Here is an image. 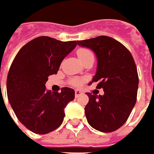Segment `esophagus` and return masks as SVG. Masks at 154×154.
<instances>
[{
  "mask_svg": "<svg viewBox=\"0 0 154 154\" xmlns=\"http://www.w3.org/2000/svg\"><path fill=\"white\" fill-rule=\"evenodd\" d=\"M81 94H83V93H82L80 90H76V91H75V96H76V97L80 96Z\"/></svg>",
  "mask_w": 154,
  "mask_h": 154,
  "instance_id": "1",
  "label": "esophagus"
}]
</instances>
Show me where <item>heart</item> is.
<instances>
[{
    "instance_id": "1",
    "label": "heart",
    "mask_w": 154,
    "mask_h": 154,
    "mask_svg": "<svg viewBox=\"0 0 154 154\" xmlns=\"http://www.w3.org/2000/svg\"><path fill=\"white\" fill-rule=\"evenodd\" d=\"M77 54L78 59H79V60H83V59H85V58H86V57H88L90 55H93L92 51L90 50H88V49H85V48H80V49H78L77 51ZM82 84H83V80L78 79V78L73 79L71 81V85H76V86H79Z\"/></svg>"
}]
</instances>
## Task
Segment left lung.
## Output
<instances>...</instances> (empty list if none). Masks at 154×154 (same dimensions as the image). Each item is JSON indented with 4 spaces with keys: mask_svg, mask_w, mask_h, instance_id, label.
Listing matches in <instances>:
<instances>
[{
    "mask_svg": "<svg viewBox=\"0 0 154 154\" xmlns=\"http://www.w3.org/2000/svg\"><path fill=\"white\" fill-rule=\"evenodd\" d=\"M77 43L95 53L97 70L92 83L97 82L96 87L104 92L103 95L86 94L87 121L98 131L113 132L128 120L137 102L139 79L133 56L121 43L105 35Z\"/></svg>",
    "mask_w": 154,
    "mask_h": 154,
    "instance_id": "1",
    "label": "left lung"
}]
</instances>
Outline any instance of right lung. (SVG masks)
Returning a JSON list of instances; mask_svg holds the SVG:
<instances>
[{
  "mask_svg": "<svg viewBox=\"0 0 154 154\" xmlns=\"http://www.w3.org/2000/svg\"><path fill=\"white\" fill-rule=\"evenodd\" d=\"M76 46L77 41L39 36L22 47L12 61L7 77L8 99L18 120L35 134L58 128L65 116L64 108L75 98L73 89L51 92L45 83Z\"/></svg>",
  "mask_w": 154,
  "mask_h": 154,
  "instance_id": "1",
  "label": "right lung"
}]
</instances>
